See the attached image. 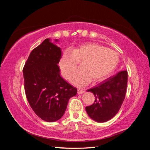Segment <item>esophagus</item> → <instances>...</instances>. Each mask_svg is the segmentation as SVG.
Wrapping results in <instances>:
<instances>
[{"mask_svg":"<svg viewBox=\"0 0 150 150\" xmlns=\"http://www.w3.org/2000/svg\"><path fill=\"white\" fill-rule=\"evenodd\" d=\"M84 92H85L83 90V89H78V93L79 94H83Z\"/></svg>","mask_w":150,"mask_h":150,"instance_id":"1","label":"esophagus"}]
</instances>
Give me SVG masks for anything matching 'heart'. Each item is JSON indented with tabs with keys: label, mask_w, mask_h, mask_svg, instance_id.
<instances>
[{
	"label": "heart",
	"mask_w": 150,
	"mask_h": 150,
	"mask_svg": "<svg viewBox=\"0 0 150 150\" xmlns=\"http://www.w3.org/2000/svg\"><path fill=\"white\" fill-rule=\"evenodd\" d=\"M119 56L110 48L95 42H87L66 51L62 54L59 66L66 79H69L76 69L78 62L81 68L73 74L70 81L78 86L88 84L91 81L98 82L114 71L119 63Z\"/></svg>",
	"instance_id": "heart-1"
}]
</instances>
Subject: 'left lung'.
I'll return each instance as SVG.
<instances>
[{
  "instance_id": "obj_1",
  "label": "left lung",
  "mask_w": 150,
  "mask_h": 150,
  "mask_svg": "<svg viewBox=\"0 0 150 150\" xmlns=\"http://www.w3.org/2000/svg\"><path fill=\"white\" fill-rule=\"evenodd\" d=\"M127 83L128 72L122 71L88 89L87 91L93 93L96 98L92 105L86 107L91 118L99 122L112 118L123 103Z\"/></svg>"
}]
</instances>
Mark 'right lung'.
<instances>
[{
  "mask_svg": "<svg viewBox=\"0 0 150 150\" xmlns=\"http://www.w3.org/2000/svg\"><path fill=\"white\" fill-rule=\"evenodd\" d=\"M58 42V39H55ZM61 49L46 39L33 49L23 69L27 99L34 112L47 122L61 119L77 89L60 76Z\"/></svg>",
  "mask_w": 150,
  "mask_h": 150,
  "instance_id": "add662e5",
  "label": "right lung"
}]
</instances>
